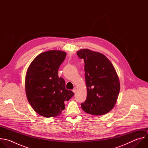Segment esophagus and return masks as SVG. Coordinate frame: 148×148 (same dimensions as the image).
<instances>
[{
  "mask_svg": "<svg viewBox=\"0 0 148 148\" xmlns=\"http://www.w3.org/2000/svg\"><path fill=\"white\" fill-rule=\"evenodd\" d=\"M73 91L74 93H76V92H77V88H74L73 90Z\"/></svg>",
  "mask_w": 148,
  "mask_h": 148,
  "instance_id": "34e87169",
  "label": "esophagus"
}]
</instances>
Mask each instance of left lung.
<instances>
[{
	"label": "left lung",
	"mask_w": 148,
	"mask_h": 148,
	"mask_svg": "<svg viewBox=\"0 0 148 148\" xmlns=\"http://www.w3.org/2000/svg\"><path fill=\"white\" fill-rule=\"evenodd\" d=\"M83 59L87 97L81 104L86 112L102 115L109 112L115 106L120 91V82L111 61L103 54L89 49L77 52Z\"/></svg>",
	"instance_id": "1"
}]
</instances>
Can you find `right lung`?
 Masks as SVG:
<instances>
[{
	"label": "right lung",
	"instance_id": "add662e5",
	"mask_svg": "<svg viewBox=\"0 0 148 148\" xmlns=\"http://www.w3.org/2000/svg\"><path fill=\"white\" fill-rule=\"evenodd\" d=\"M66 53L50 50L38 55L31 62L26 75L25 90L29 102L39 115L46 118L60 115L65 109V101L74 95L66 89L65 81L58 70Z\"/></svg>",
	"mask_w": 148,
	"mask_h": 148
}]
</instances>
